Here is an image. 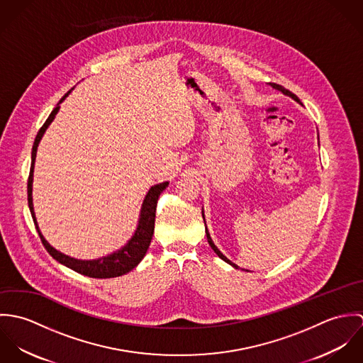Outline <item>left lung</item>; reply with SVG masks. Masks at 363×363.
I'll return each mask as SVG.
<instances>
[{
    "instance_id": "obj_1",
    "label": "left lung",
    "mask_w": 363,
    "mask_h": 363,
    "mask_svg": "<svg viewBox=\"0 0 363 363\" xmlns=\"http://www.w3.org/2000/svg\"><path fill=\"white\" fill-rule=\"evenodd\" d=\"M271 86H272V88H275V89H278V91H281V92H282V94H284V95H288V96H291V98H292V99H295V101H296V102H298V104H301V101H299V99H298V96H296V95H294V94H292V92H291V91H288V89H285V88H284V86H282V85H278V84H271ZM203 218H204V212H203ZM206 233H207L208 243H209V246H211V249H212V250H213V252H215V253H216V255H218V257H220V259H223V261H226V262H228V264H230V265H233V267H235V268H239V267H238V265H236V264H233V262H232V261H230V259H226V257H225V256H223V255H222V253H220V252H219V250H218V247H216V246H215V245H213V242H212V239H211V236H209V233H208V229H206Z\"/></svg>"
}]
</instances>
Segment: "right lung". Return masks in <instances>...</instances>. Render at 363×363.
Returning a JSON list of instances; mask_svg holds the SVG:
<instances>
[{"label": "right lung", "mask_w": 363, "mask_h": 363, "mask_svg": "<svg viewBox=\"0 0 363 363\" xmlns=\"http://www.w3.org/2000/svg\"><path fill=\"white\" fill-rule=\"evenodd\" d=\"M72 89H69L58 102V104L52 108L49 118L46 120V123L42 125V128L39 130L35 143H33V148H32V164H30V172H29V179H28V204L29 209L36 226V230L40 236V240L43 243V246L46 247V250L49 252V255L52 259H57L58 262H61L62 265L77 271L78 274L91 277V278H114V277H120L124 275L127 272H130L131 269H134L140 261L144 259L151 240H152V235H154V228H155V212L156 206H157V199L160 196V193L167 187L169 182H163L155 184L150 189V191L145 196V200L143 203L141 212H140V220H138V226L133 235V238L128 240V243L125 246H123L120 250L104 256L102 259H77L65 256L62 253H60L58 250H55L52 246L48 243V240L43 238V235L39 230L38 226V220L35 216V211H33V200H32V183H33V169H35V159H36V152H38V147L39 143L45 134V131L48 130V127L52 124L55 114L58 113L60 104L69 95Z\"/></svg>", "instance_id": "add662e5"}]
</instances>
